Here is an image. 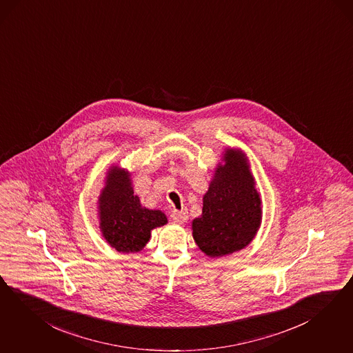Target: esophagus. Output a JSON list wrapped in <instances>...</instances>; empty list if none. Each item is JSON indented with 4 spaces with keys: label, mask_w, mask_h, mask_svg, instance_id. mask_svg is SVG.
Returning <instances> with one entry per match:
<instances>
[{
    "label": "esophagus",
    "mask_w": 353,
    "mask_h": 353,
    "mask_svg": "<svg viewBox=\"0 0 353 353\" xmlns=\"http://www.w3.org/2000/svg\"><path fill=\"white\" fill-rule=\"evenodd\" d=\"M171 219L176 223H184L188 219V212L187 209L183 210H172L171 212Z\"/></svg>",
    "instance_id": "1"
}]
</instances>
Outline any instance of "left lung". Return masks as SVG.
<instances>
[{
    "label": "left lung",
    "instance_id": "obj_1",
    "mask_svg": "<svg viewBox=\"0 0 353 353\" xmlns=\"http://www.w3.org/2000/svg\"><path fill=\"white\" fill-rule=\"evenodd\" d=\"M204 196L203 214L194 219V239L210 257L243 250L261 223V201L244 156L228 149Z\"/></svg>",
    "mask_w": 353,
    "mask_h": 353
}]
</instances>
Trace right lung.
Wrapping results in <instances>:
<instances>
[{"mask_svg": "<svg viewBox=\"0 0 353 353\" xmlns=\"http://www.w3.org/2000/svg\"><path fill=\"white\" fill-rule=\"evenodd\" d=\"M100 196V228L106 241L122 253H135L148 243L153 228L168 223L159 210H149L134 194L128 174L117 168L109 171Z\"/></svg>", "mask_w": 353, "mask_h": 353, "instance_id": "add662e5", "label": "right lung"}]
</instances>
